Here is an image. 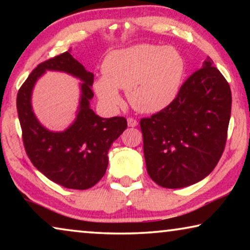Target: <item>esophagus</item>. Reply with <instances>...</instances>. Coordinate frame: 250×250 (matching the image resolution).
<instances>
[{
	"label": "esophagus",
	"mask_w": 250,
	"mask_h": 250,
	"mask_svg": "<svg viewBox=\"0 0 250 250\" xmlns=\"http://www.w3.org/2000/svg\"><path fill=\"white\" fill-rule=\"evenodd\" d=\"M127 124L129 127H135V126H138V121L134 118H127Z\"/></svg>",
	"instance_id": "34e87169"
}]
</instances>
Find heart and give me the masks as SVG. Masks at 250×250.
Wrapping results in <instances>:
<instances>
[{"label": "heart", "mask_w": 250, "mask_h": 250, "mask_svg": "<svg viewBox=\"0 0 250 250\" xmlns=\"http://www.w3.org/2000/svg\"><path fill=\"white\" fill-rule=\"evenodd\" d=\"M102 70L104 75L94 81L93 88L107 110H117L122 104L119 90H126L136 110L157 112L179 95L186 62L174 47L138 44L109 53Z\"/></svg>", "instance_id": "1"}]
</instances>
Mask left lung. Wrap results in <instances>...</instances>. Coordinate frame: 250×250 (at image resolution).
<instances>
[{
	"label": "left lung",
	"instance_id": "8db88e82",
	"mask_svg": "<svg viewBox=\"0 0 250 250\" xmlns=\"http://www.w3.org/2000/svg\"><path fill=\"white\" fill-rule=\"evenodd\" d=\"M213 63L207 57L168 107L140 122L146 170L160 187L179 189L199 182L223 153L232 97Z\"/></svg>",
	"mask_w": 250,
	"mask_h": 250
}]
</instances>
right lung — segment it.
<instances>
[{"mask_svg": "<svg viewBox=\"0 0 250 250\" xmlns=\"http://www.w3.org/2000/svg\"><path fill=\"white\" fill-rule=\"evenodd\" d=\"M47 70L78 78L81 95L77 118L63 131H50L40 124L31 105L36 82ZM93 74L73 58L70 50L40 63L17 95V110L27 156L54 183L67 189L86 190L97 184L108 167V151L127 127L124 117L102 118L92 110Z\"/></svg>", "mask_w": 250, "mask_h": 250, "instance_id": "add662e5", "label": "right lung"}]
</instances>
